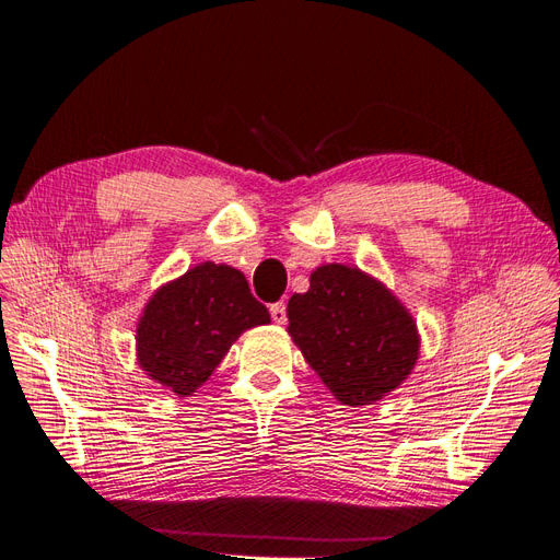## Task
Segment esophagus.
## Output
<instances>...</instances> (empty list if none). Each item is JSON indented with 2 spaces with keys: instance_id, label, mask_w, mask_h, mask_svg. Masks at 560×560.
Instances as JSON below:
<instances>
[{
  "instance_id": "esophagus-1",
  "label": "esophagus",
  "mask_w": 560,
  "mask_h": 560,
  "mask_svg": "<svg viewBox=\"0 0 560 560\" xmlns=\"http://www.w3.org/2000/svg\"><path fill=\"white\" fill-rule=\"evenodd\" d=\"M269 314H271V322H275V324H285V322H289V316H285V305H283V302H275V305L269 307Z\"/></svg>"
}]
</instances>
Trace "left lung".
<instances>
[{
	"instance_id": "obj_1",
	"label": "left lung",
	"mask_w": 560,
	"mask_h": 560,
	"mask_svg": "<svg viewBox=\"0 0 560 560\" xmlns=\"http://www.w3.org/2000/svg\"><path fill=\"white\" fill-rule=\"evenodd\" d=\"M289 332L324 385L347 406L380 401L418 361L412 316L385 285L345 265L318 267L289 300Z\"/></svg>"
}]
</instances>
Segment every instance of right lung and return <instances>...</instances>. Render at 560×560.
I'll return each instance as SVG.
<instances>
[{
	"instance_id": "right-lung-1",
	"label": "right lung",
	"mask_w": 560,
	"mask_h": 560,
	"mask_svg": "<svg viewBox=\"0 0 560 560\" xmlns=\"http://www.w3.org/2000/svg\"><path fill=\"white\" fill-rule=\"evenodd\" d=\"M269 324L238 269L203 262L159 289L138 324V363L178 396L201 387L250 326Z\"/></svg>"
}]
</instances>
